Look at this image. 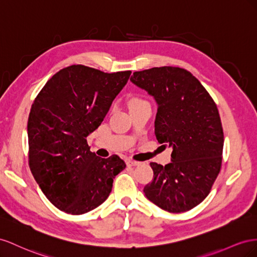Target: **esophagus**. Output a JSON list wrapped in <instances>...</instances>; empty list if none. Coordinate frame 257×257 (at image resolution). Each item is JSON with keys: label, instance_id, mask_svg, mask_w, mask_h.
Wrapping results in <instances>:
<instances>
[{"label": "esophagus", "instance_id": "1", "mask_svg": "<svg viewBox=\"0 0 257 257\" xmlns=\"http://www.w3.org/2000/svg\"><path fill=\"white\" fill-rule=\"evenodd\" d=\"M126 164H127L128 167H136V166L139 165L138 161H135V160H127Z\"/></svg>", "mask_w": 257, "mask_h": 257}]
</instances>
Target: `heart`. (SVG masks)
Instances as JSON below:
<instances>
[{
	"mask_svg": "<svg viewBox=\"0 0 257 257\" xmlns=\"http://www.w3.org/2000/svg\"><path fill=\"white\" fill-rule=\"evenodd\" d=\"M142 103H146V102L139 98H134L130 102V105H137V104H142Z\"/></svg>",
	"mask_w": 257,
	"mask_h": 257,
	"instance_id": "heart-1",
	"label": "heart"
}]
</instances>
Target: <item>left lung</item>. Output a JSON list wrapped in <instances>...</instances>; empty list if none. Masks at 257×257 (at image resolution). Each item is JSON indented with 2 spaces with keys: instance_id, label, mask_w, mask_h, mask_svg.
Masks as SVG:
<instances>
[{
  "instance_id": "obj_1",
  "label": "left lung",
  "mask_w": 257,
  "mask_h": 257,
  "mask_svg": "<svg viewBox=\"0 0 257 257\" xmlns=\"http://www.w3.org/2000/svg\"><path fill=\"white\" fill-rule=\"evenodd\" d=\"M131 83L157 104L155 136L172 149L171 163H151L146 198L171 213L203 201L221 169L224 134L217 107L192 73L175 67L135 72Z\"/></svg>"
}]
</instances>
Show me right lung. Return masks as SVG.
<instances>
[{
  "label": "right lung",
  "instance_id": "1",
  "mask_svg": "<svg viewBox=\"0 0 257 257\" xmlns=\"http://www.w3.org/2000/svg\"><path fill=\"white\" fill-rule=\"evenodd\" d=\"M130 74L71 65L49 78L33 102L28 119L30 169L47 199L65 213L99 207L126 168L118 156L91 153L87 137L103 121Z\"/></svg>",
  "mask_w": 257,
  "mask_h": 257
}]
</instances>
